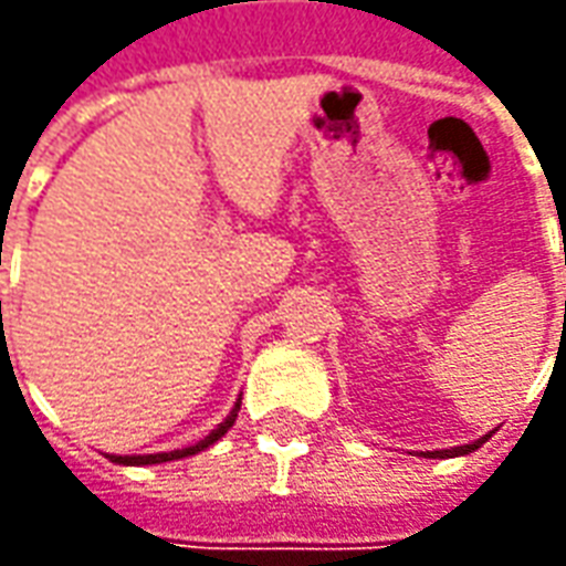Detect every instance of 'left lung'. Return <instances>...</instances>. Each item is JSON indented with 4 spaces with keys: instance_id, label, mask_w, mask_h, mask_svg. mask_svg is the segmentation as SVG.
<instances>
[{
    "instance_id": "left-lung-1",
    "label": "left lung",
    "mask_w": 566,
    "mask_h": 566,
    "mask_svg": "<svg viewBox=\"0 0 566 566\" xmlns=\"http://www.w3.org/2000/svg\"><path fill=\"white\" fill-rule=\"evenodd\" d=\"M491 437V433H488ZM488 437L475 439V442H470V446H458V449H446V451H427L430 458H449V454H470V451H475L482 442H488Z\"/></svg>"
}]
</instances>
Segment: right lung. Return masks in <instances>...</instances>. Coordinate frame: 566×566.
Returning a JSON list of instances; mask_svg holds the SVG:
<instances>
[{"label":"right lung","mask_w":566,"mask_h":566,"mask_svg":"<svg viewBox=\"0 0 566 566\" xmlns=\"http://www.w3.org/2000/svg\"><path fill=\"white\" fill-rule=\"evenodd\" d=\"M235 412H239V403H235V409L227 416V421L223 424H218L214 430H211L209 437L199 439L197 446H187V449H175V451H160V454H112V461L115 463H127V467H142V463H166V461H178V458H187V454H197V451H206L209 446H214L218 439L233 427L235 421Z\"/></svg>","instance_id":"add662e5"}]
</instances>
